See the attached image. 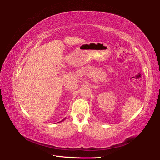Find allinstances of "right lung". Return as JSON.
Segmentation results:
<instances>
[{"instance_id":"add662e5","label":"right lung","mask_w":160,"mask_h":160,"mask_svg":"<svg viewBox=\"0 0 160 160\" xmlns=\"http://www.w3.org/2000/svg\"><path fill=\"white\" fill-rule=\"evenodd\" d=\"M64 119H65V118H64ZM64 119H63V120H64ZM63 120H62V121H63Z\"/></svg>"}]
</instances>
